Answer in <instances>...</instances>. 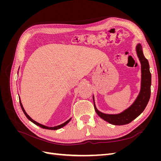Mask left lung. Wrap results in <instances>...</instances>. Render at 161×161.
Here are the masks:
<instances>
[{
    "mask_svg": "<svg viewBox=\"0 0 161 161\" xmlns=\"http://www.w3.org/2000/svg\"><path fill=\"white\" fill-rule=\"evenodd\" d=\"M136 52L141 64V88L139 95L134 101L132 105L128 109L118 114H106L99 111L97 109L94 96H92L94 102V107L96 113L101 118L108 121V123L115 125H122L130 123L138 116L142 113L147 107L150 97V86H151V74L148 60L143 54L142 46L138 43L136 46Z\"/></svg>",
    "mask_w": 161,
    "mask_h": 161,
    "instance_id": "obj_1",
    "label": "left lung"
}]
</instances>
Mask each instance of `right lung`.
<instances>
[{
  "instance_id": "right-lung-1",
  "label": "right lung",
  "mask_w": 161,
  "mask_h": 161,
  "mask_svg": "<svg viewBox=\"0 0 161 161\" xmlns=\"http://www.w3.org/2000/svg\"><path fill=\"white\" fill-rule=\"evenodd\" d=\"M19 103H20V105H21V109H22V110H23V113H24V114L25 115V116L27 117V119H29V120H30L31 122H33V124H35L36 125H38V126H40V127H41L42 128H43V129H47V130H58V129H60V128H62V127H64V126H65L69 122V121H70V119H71V118H70L69 120H67L66 122H64V123H63V124H60V125H56V126H54V127H47V126H46V125H42V124H39V123H37V121H34L33 119H31L30 116L28 115V114L26 113L25 112V109H24V108H23V105H22V103H21V99H20V97H19Z\"/></svg>"
}]
</instances>
